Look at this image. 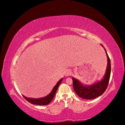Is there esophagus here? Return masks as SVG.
<instances>
[{
	"instance_id": "34e87169",
	"label": "esophagus",
	"mask_w": 125,
	"mask_h": 125,
	"mask_svg": "<svg viewBox=\"0 0 125 125\" xmlns=\"http://www.w3.org/2000/svg\"><path fill=\"white\" fill-rule=\"evenodd\" d=\"M71 74V71H69V70H67L65 72V75L67 76V77H68V76H69V75H70Z\"/></svg>"
}]
</instances>
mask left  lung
Listing matches in <instances>:
<instances>
[{"label": "left lung", "instance_id": "left-lung-1", "mask_svg": "<svg viewBox=\"0 0 125 125\" xmlns=\"http://www.w3.org/2000/svg\"><path fill=\"white\" fill-rule=\"evenodd\" d=\"M107 56V64L105 75L102 79L90 85H85L79 80L72 78L73 85L75 92L80 98L85 99H93L102 95L108 85L111 74V62L106 50L104 47Z\"/></svg>", "mask_w": 125, "mask_h": 125}]
</instances>
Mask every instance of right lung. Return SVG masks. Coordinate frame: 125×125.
I'll return each mask as SVG.
<instances>
[{
	"label": "right lung",
	"instance_id": "1",
	"mask_svg": "<svg viewBox=\"0 0 125 125\" xmlns=\"http://www.w3.org/2000/svg\"><path fill=\"white\" fill-rule=\"evenodd\" d=\"M63 80V78L61 79L59 81L57 82V83L56 84V85H55L53 89L52 90L51 92L49 94L46 96L43 97V98H39V99H33V98H29L23 95L24 98L26 99L27 101H28L29 103H30L32 104L35 105H48L51 101L52 100L53 98H54V96L56 94V93L57 90L58 86L60 85V84L61 83Z\"/></svg>",
	"mask_w": 125,
	"mask_h": 125
}]
</instances>
